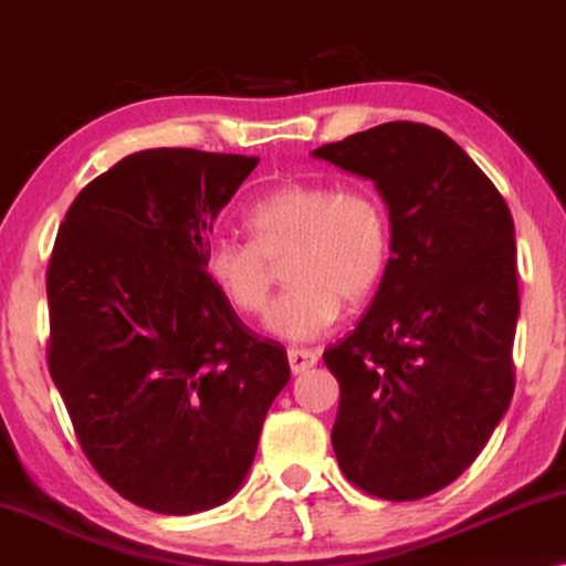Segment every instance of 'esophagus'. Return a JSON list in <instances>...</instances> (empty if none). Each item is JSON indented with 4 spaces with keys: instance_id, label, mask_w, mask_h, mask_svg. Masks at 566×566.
Returning a JSON list of instances; mask_svg holds the SVG:
<instances>
[{
    "instance_id": "obj_1",
    "label": "esophagus",
    "mask_w": 566,
    "mask_h": 566,
    "mask_svg": "<svg viewBox=\"0 0 566 566\" xmlns=\"http://www.w3.org/2000/svg\"><path fill=\"white\" fill-rule=\"evenodd\" d=\"M319 355L312 350H289V366L293 374H306L308 368L316 366Z\"/></svg>"
}]
</instances>
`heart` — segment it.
<instances>
[{"instance_id":"obj_1","label":"heart","mask_w":566,"mask_h":566,"mask_svg":"<svg viewBox=\"0 0 566 566\" xmlns=\"http://www.w3.org/2000/svg\"><path fill=\"white\" fill-rule=\"evenodd\" d=\"M250 239H219L203 268L239 314L268 304L277 262L289 283L268 308L265 327L285 343H312L339 314V301L360 304L384 281L391 258V223L370 190H335L289 180L254 198L244 211Z\"/></svg>"}]
</instances>
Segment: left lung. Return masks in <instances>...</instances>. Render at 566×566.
Instances as JSON below:
<instances>
[{"label":"left lung","instance_id":"1","mask_svg":"<svg viewBox=\"0 0 566 566\" xmlns=\"http://www.w3.org/2000/svg\"><path fill=\"white\" fill-rule=\"evenodd\" d=\"M314 157L374 180L391 221L366 316L324 350L339 381L332 448L358 490L428 497L474 463L513 399V216L474 159L424 123H381Z\"/></svg>","mask_w":566,"mask_h":566}]
</instances>
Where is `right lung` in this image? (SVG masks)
<instances>
[{
	"mask_svg": "<svg viewBox=\"0 0 566 566\" xmlns=\"http://www.w3.org/2000/svg\"><path fill=\"white\" fill-rule=\"evenodd\" d=\"M258 157L146 149L95 177L53 244L49 370L84 455L161 515L227 502L289 384L281 343L206 275L213 221Z\"/></svg>",
	"mask_w": 566,
	"mask_h": 566,
	"instance_id": "obj_1",
	"label": "right lung"
}]
</instances>
